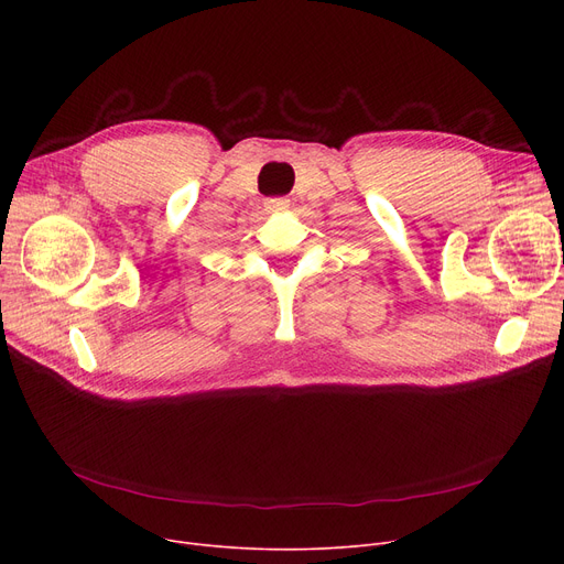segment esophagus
Listing matches in <instances>:
<instances>
[{
  "instance_id": "1",
  "label": "esophagus",
  "mask_w": 564,
  "mask_h": 564,
  "mask_svg": "<svg viewBox=\"0 0 564 564\" xmlns=\"http://www.w3.org/2000/svg\"><path fill=\"white\" fill-rule=\"evenodd\" d=\"M288 205H290L288 198H267V203H264L267 213H283V210H288Z\"/></svg>"
}]
</instances>
